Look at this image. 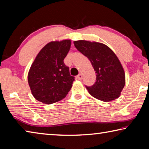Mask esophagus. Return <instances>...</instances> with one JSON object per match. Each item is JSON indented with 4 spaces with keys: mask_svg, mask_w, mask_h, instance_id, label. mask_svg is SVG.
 <instances>
[{
    "mask_svg": "<svg viewBox=\"0 0 149 149\" xmlns=\"http://www.w3.org/2000/svg\"><path fill=\"white\" fill-rule=\"evenodd\" d=\"M77 79H79V80H81L83 79V75H82L81 74H79L77 75Z\"/></svg>",
    "mask_w": 149,
    "mask_h": 149,
    "instance_id": "1",
    "label": "esophagus"
}]
</instances>
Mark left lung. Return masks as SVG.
Listing matches in <instances>:
<instances>
[{"mask_svg": "<svg viewBox=\"0 0 149 149\" xmlns=\"http://www.w3.org/2000/svg\"><path fill=\"white\" fill-rule=\"evenodd\" d=\"M76 49L89 58L95 70L96 81L87 86L88 91L96 99L104 102L120 97L125 85V73L116 55L102 43L87 41H74Z\"/></svg>", "mask_w": 149, "mask_h": 149, "instance_id": "8db88e82", "label": "left lung"}]
</instances>
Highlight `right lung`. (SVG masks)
<instances>
[{
	"instance_id": "add662e5",
	"label": "right lung",
	"mask_w": 149,
	"mask_h": 149,
	"mask_svg": "<svg viewBox=\"0 0 149 149\" xmlns=\"http://www.w3.org/2000/svg\"><path fill=\"white\" fill-rule=\"evenodd\" d=\"M71 46L70 40L52 41L45 45L30 68L28 83L35 99L47 104L65 97L75 77L70 75L64 60Z\"/></svg>"
}]
</instances>
